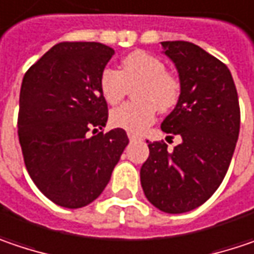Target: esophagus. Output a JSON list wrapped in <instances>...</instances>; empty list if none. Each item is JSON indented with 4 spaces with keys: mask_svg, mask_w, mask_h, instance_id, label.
Masks as SVG:
<instances>
[{
    "mask_svg": "<svg viewBox=\"0 0 254 254\" xmlns=\"http://www.w3.org/2000/svg\"><path fill=\"white\" fill-rule=\"evenodd\" d=\"M127 136H129L130 141H139V139H141L139 136H136V135H133V133H127Z\"/></svg>",
    "mask_w": 254,
    "mask_h": 254,
    "instance_id": "esophagus-1",
    "label": "esophagus"
}]
</instances>
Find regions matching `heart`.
I'll return each instance as SVG.
<instances>
[{"label":"heart","instance_id":"obj_1","mask_svg":"<svg viewBox=\"0 0 254 254\" xmlns=\"http://www.w3.org/2000/svg\"><path fill=\"white\" fill-rule=\"evenodd\" d=\"M99 87L109 105L119 103L129 89H135V103H127L111 113L115 127L139 133L155 119L157 109L168 112L177 105L181 84L167 71L161 59L146 52H132L122 60V68H105L100 74Z\"/></svg>","mask_w":254,"mask_h":254}]
</instances>
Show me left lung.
<instances>
[{
    "label": "left lung",
    "instance_id": "left-lung-1",
    "mask_svg": "<svg viewBox=\"0 0 254 254\" xmlns=\"http://www.w3.org/2000/svg\"><path fill=\"white\" fill-rule=\"evenodd\" d=\"M162 53L178 71L180 99L161 124L180 135L171 152L148 142L141 167L145 197L170 214L191 211L207 201L229 170L240 130V108L230 70L214 56L188 41H162Z\"/></svg>",
    "mask_w": 254,
    "mask_h": 254
}]
</instances>
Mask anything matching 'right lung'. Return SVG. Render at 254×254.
I'll return each instance as SVG.
<instances>
[{"mask_svg": "<svg viewBox=\"0 0 254 254\" xmlns=\"http://www.w3.org/2000/svg\"><path fill=\"white\" fill-rule=\"evenodd\" d=\"M113 54L102 43H60L24 76L18 139L25 168L60 207L82 208L95 201L129 143L121 127L89 135L108 122L99 80Z\"/></svg>", "mask_w": 254, "mask_h": 254, "instance_id": "add662e5", "label": "right lung"}]
</instances>
